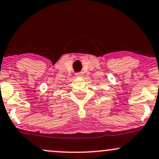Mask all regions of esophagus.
<instances>
[{
    "label": "esophagus",
    "mask_w": 159,
    "mask_h": 159,
    "mask_svg": "<svg viewBox=\"0 0 159 159\" xmlns=\"http://www.w3.org/2000/svg\"><path fill=\"white\" fill-rule=\"evenodd\" d=\"M83 76H84V72H78V73H76V77L81 78V77H83Z\"/></svg>",
    "instance_id": "esophagus-1"
}]
</instances>
